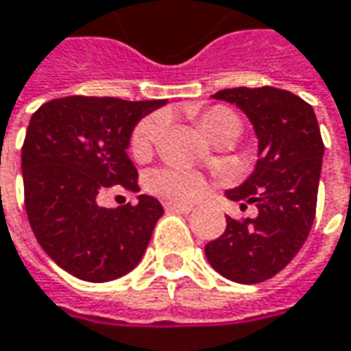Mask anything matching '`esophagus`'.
I'll use <instances>...</instances> for the list:
<instances>
[{
  "mask_svg": "<svg viewBox=\"0 0 351 351\" xmlns=\"http://www.w3.org/2000/svg\"><path fill=\"white\" fill-rule=\"evenodd\" d=\"M165 208L169 213H180V215H189L193 210L191 204H178V202H165Z\"/></svg>",
  "mask_w": 351,
  "mask_h": 351,
  "instance_id": "1",
  "label": "esophagus"
}]
</instances>
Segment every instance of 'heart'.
<instances>
[{
    "label": "heart",
    "instance_id": "heart-1",
    "mask_svg": "<svg viewBox=\"0 0 351 351\" xmlns=\"http://www.w3.org/2000/svg\"><path fill=\"white\" fill-rule=\"evenodd\" d=\"M198 125L210 138L222 131H238L240 133L238 117L224 107H210L204 113H200ZM158 129H160L158 117H149L136 125L133 136H131V153L136 158H143L151 153V147L155 143ZM153 184L160 195L175 198V200H196L206 191V182L202 176L189 173V171H175V169L158 171L153 176Z\"/></svg>",
    "mask_w": 351,
    "mask_h": 351
}]
</instances>
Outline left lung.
<instances>
[{"instance_id": "obj_1", "label": "left lung", "mask_w": 351, "mask_h": 351, "mask_svg": "<svg viewBox=\"0 0 351 351\" xmlns=\"http://www.w3.org/2000/svg\"><path fill=\"white\" fill-rule=\"evenodd\" d=\"M213 97L237 105L254 127L256 167L224 195L240 208L254 204L258 215L226 217L224 234L204 254L220 276L258 284L286 268L310 234L324 156L318 119L304 99L276 87H237Z\"/></svg>"}]
</instances>
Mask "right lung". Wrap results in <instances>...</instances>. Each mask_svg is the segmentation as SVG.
<instances>
[{
  "mask_svg": "<svg viewBox=\"0 0 351 351\" xmlns=\"http://www.w3.org/2000/svg\"><path fill=\"white\" fill-rule=\"evenodd\" d=\"M162 105L73 95L33 113L21 149L25 210L41 248L75 278H121L145 254L160 202L138 195L136 204L105 208L97 196L114 184L138 191L127 149L136 123Z\"/></svg>",
  "mask_w": 351,
  "mask_h": 351,
  "instance_id": "add662e5",
  "label": "right lung"
}]
</instances>
